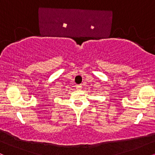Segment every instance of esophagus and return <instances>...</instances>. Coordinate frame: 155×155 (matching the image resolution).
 Segmentation results:
<instances>
[{
  "label": "esophagus",
  "instance_id": "esophagus-1",
  "mask_svg": "<svg viewBox=\"0 0 155 155\" xmlns=\"http://www.w3.org/2000/svg\"><path fill=\"white\" fill-rule=\"evenodd\" d=\"M81 87H81V84H79L76 86V89H77V90H81Z\"/></svg>",
  "mask_w": 155,
  "mask_h": 155
}]
</instances>
